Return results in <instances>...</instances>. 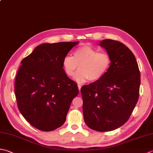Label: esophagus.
<instances>
[{"instance_id": "esophagus-1", "label": "esophagus", "mask_w": 153, "mask_h": 153, "mask_svg": "<svg viewBox=\"0 0 153 153\" xmlns=\"http://www.w3.org/2000/svg\"><path fill=\"white\" fill-rule=\"evenodd\" d=\"M77 87H78V89H79V91H80V90H81V88H82V87H81V85H77Z\"/></svg>"}]
</instances>
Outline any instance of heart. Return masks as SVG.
Segmentation results:
<instances>
[{
	"mask_svg": "<svg viewBox=\"0 0 153 153\" xmlns=\"http://www.w3.org/2000/svg\"><path fill=\"white\" fill-rule=\"evenodd\" d=\"M111 63L110 56L106 52L99 51L89 46H83L74 52V57L66 55L62 61L65 74L74 77L78 69L79 71L75 76L79 83L89 80L95 82L101 79L108 71Z\"/></svg>",
	"mask_w": 153,
	"mask_h": 153,
	"instance_id": "1",
	"label": "heart"
}]
</instances>
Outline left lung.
<instances>
[{"mask_svg":"<svg viewBox=\"0 0 153 153\" xmlns=\"http://www.w3.org/2000/svg\"><path fill=\"white\" fill-rule=\"evenodd\" d=\"M100 46L111 57L110 67L101 79L82 86L81 93L85 123L103 132L127 121L139 99L140 75L135 57L125 45L106 39Z\"/></svg>","mask_w":153,"mask_h":153,"instance_id":"8db88e82","label":"left lung"}]
</instances>
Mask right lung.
<instances>
[{
  "mask_svg": "<svg viewBox=\"0 0 153 153\" xmlns=\"http://www.w3.org/2000/svg\"><path fill=\"white\" fill-rule=\"evenodd\" d=\"M78 44H42L21 62L14 87L18 107L26 120L39 130L51 131L61 127L78 94L76 83L62 67L63 59Z\"/></svg>",
  "mask_w": 153,
  "mask_h": 153,
  "instance_id": "obj_1",
  "label": "right lung"
}]
</instances>
